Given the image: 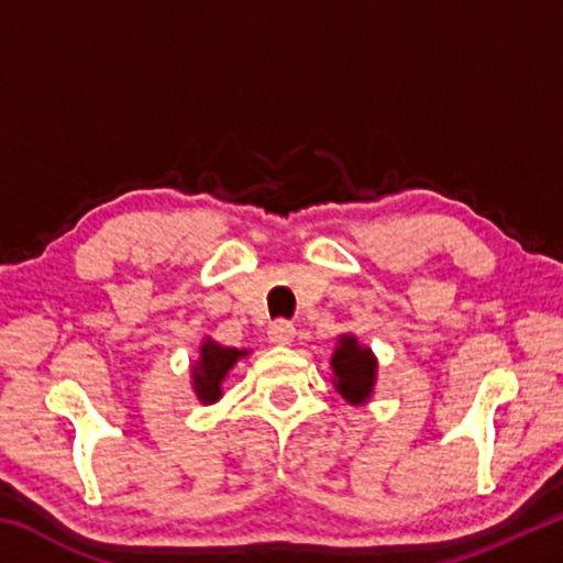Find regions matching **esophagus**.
Instances as JSON below:
<instances>
[{
  "label": "esophagus",
  "instance_id": "1",
  "mask_svg": "<svg viewBox=\"0 0 563 563\" xmlns=\"http://www.w3.org/2000/svg\"><path fill=\"white\" fill-rule=\"evenodd\" d=\"M292 335H295V328H292L290 320H275V322H271L268 338H271L273 345H288V342L292 340Z\"/></svg>",
  "mask_w": 563,
  "mask_h": 563
}]
</instances>
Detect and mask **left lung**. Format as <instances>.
Masks as SVG:
<instances>
[{
  "instance_id": "8db88e82",
  "label": "left lung",
  "mask_w": 563,
  "mask_h": 563,
  "mask_svg": "<svg viewBox=\"0 0 563 563\" xmlns=\"http://www.w3.org/2000/svg\"><path fill=\"white\" fill-rule=\"evenodd\" d=\"M332 365V385L347 399L350 405H362L373 397V387L377 379V360L373 350L360 345L355 335H340Z\"/></svg>"
}]
</instances>
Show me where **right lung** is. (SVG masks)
Listing matches in <instances>:
<instances>
[{
  "label": "right lung",
  "instance_id": "right-lung-1",
  "mask_svg": "<svg viewBox=\"0 0 563 563\" xmlns=\"http://www.w3.org/2000/svg\"><path fill=\"white\" fill-rule=\"evenodd\" d=\"M247 355V350L238 347H223L216 340L206 338L201 342V357L190 367V377H194V393L203 405H213L223 395V379L231 373L233 365L241 357Z\"/></svg>",
  "mask_w": 563,
  "mask_h": 563
}]
</instances>
